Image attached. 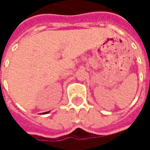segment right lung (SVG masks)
I'll list each match as a JSON object with an SVG mask.
<instances>
[{
  "mask_svg": "<svg viewBox=\"0 0 150 150\" xmlns=\"http://www.w3.org/2000/svg\"><path fill=\"white\" fill-rule=\"evenodd\" d=\"M50 112H43V113H42V114H47V113H49Z\"/></svg>",
  "mask_w": 150,
  "mask_h": 150,
  "instance_id": "obj_1",
  "label": "right lung"
}]
</instances>
